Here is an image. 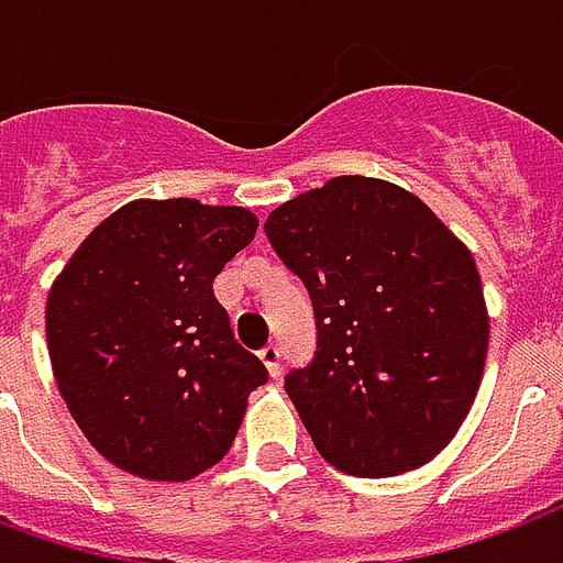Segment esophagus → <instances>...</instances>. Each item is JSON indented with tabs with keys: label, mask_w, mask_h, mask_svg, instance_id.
<instances>
[{
	"label": "esophagus",
	"mask_w": 563,
	"mask_h": 563,
	"mask_svg": "<svg viewBox=\"0 0 563 563\" xmlns=\"http://www.w3.org/2000/svg\"><path fill=\"white\" fill-rule=\"evenodd\" d=\"M261 363H264V366H266L269 377L282 375V354H278L276 344H266L264 351H261Z\"/></svg>",
	"instance_id": "esophagus-1"
}]
</instances>
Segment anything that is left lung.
Here are the masks:
<instances>
[{"label": "left lung", "instance_id": "8db88e82", "mask_svg": "<svg viewBox=\"0 0 563 563\" xmlns=\"http://www.w3.org/2000/svg\"><path fill=\"white\" fill-rule=\"evenodd\" d=\"M309 290L318 351L285 389L318 453L354 477L432 462L477 399L489 314L474 257L420 197L335 176L269 212Z\"/></svg>", "mask_w": 563, "mask_h": 563}]
</instances>
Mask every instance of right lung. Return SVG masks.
I'll return each mask as SVG.
<instances>
[{
	"label": "right lung",
	"mask_w": 563,
	"mask_h": 563,
	"mask_svg": "<svg viewBox=\"0 0 563 563\" xmlns=\"http://www.w3.org/2000/svg\"><path fill=\"white\" fill-rule=\"evenodd\" d=\"M254 231L242 207L134 200L53 282V377L86 441L122 471L183 483L231 450L269 375L236 344L212 282Z\"/></svg>",
	"instance_id": "add662e5"
}]
</instances>
